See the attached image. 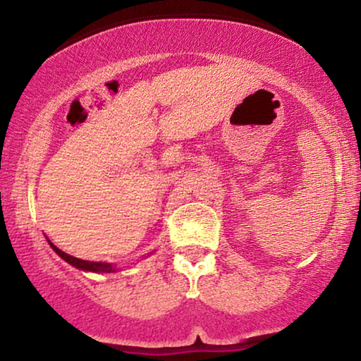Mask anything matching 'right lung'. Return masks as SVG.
Instances as JSON below:
<instances>
[{"mask_svg":"<svg viewBox=\"0 0 361 361\" xmlns=\"http://www.w3.org/2000/svg\"><path fill=\"white\" fill-rule=\"evenodd\" d=\"M47 241H49V239H47ZM49 244H51L52 250L56 251L62 259L68 261L69 264H73V267L78 268V270L93 271V273H115V271H117V268H115L111 263H100V261H86V259L74 258V256L68 255V252H64V251H61L57 246H54L51 241H49Z\"/></svg>","mask_w":361,"mask_h":361,"instance_id":"1","label":"right lung"}]
</instances>
